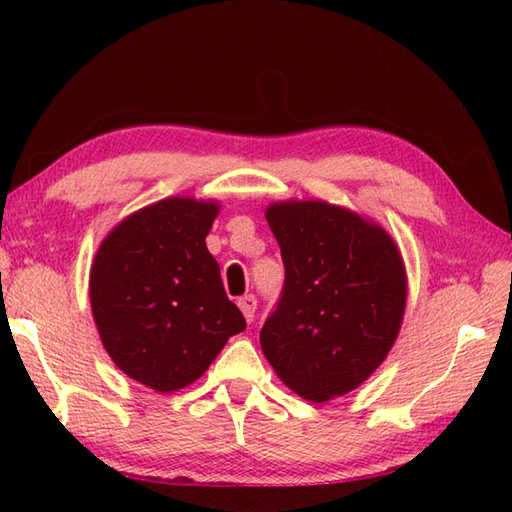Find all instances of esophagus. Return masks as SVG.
Instances as JSON below:
<instances>
[{"instance_id":"esophagus-1","label":"esophagus","mask_w":512,"mask_h":512,"mask_svg":"<svg viewBox=\"0 0 512 512\" xmlns=\"http://www.w3.org/2000/svg\"><path fill=\"white\" fill-rule=\"evenodd\" d=\"M237 306H239V310L244 312L246 321L255 319V312H257V297L255 295H244L242 299L237 301Z\"/></svg>"}]
</instances>
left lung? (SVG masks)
Returning a JSON list of instances; mask_svg holds the SVG:
<instances>
[{
	"label": "left lung",
	"instance_id": "1",
	"mask_svg": "<svg viewBox=\"0 0 512 512\" xmlns=\"http://www.w3.org/2000/svg\"><path fill=\"white\" fill-rule=\"evenodd\" d=\"M286 279L259 343L277 376L312 402L356 389L385 361L407 301L398 248L383 228L325 202L266 211Z\"/></svg>",
	"mask_w": 512,
	"mask_h": 512
}]
</instances>
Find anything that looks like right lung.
Here are the masks:
<instances>
[{
  "label": "right lung",
  "mask_w": 512,
  "mask_h": 512,
  "mask_svg": "<svg viewBox=\"0 0 512 512\" xmlns=\"http://www.w3.org/2000/svg\"><path fill=\"white\" fill-rule=\"evenodd\" d=\"M217 204L169 198L105 237L90 275L96 328L118 369L169 394L198 380L246 319L206 248Z\"/></svg>",
  "instance_id": "obj_1"
}]
</instances>
